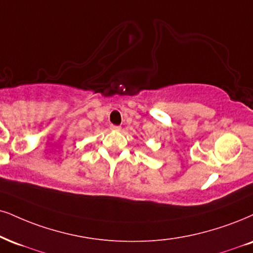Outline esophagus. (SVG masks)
<instances>
[{
    "mask_svg": "<svg viewBox=\"0 0 253 253\" xmlns=\"http://www.w3.org/2000/svg\"><path fill=\"white\" fill-rule=\"evenodd\" d=\"M110 129L114 130V131H121L122 127L120 126H110Z\"/></svg>",
    "mask_w": 253,
    "mask_h": 253,
    "instance_id": "esophagus-1",
    "label": "esophagus"
}]
</instances>
